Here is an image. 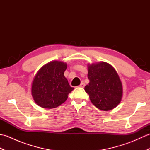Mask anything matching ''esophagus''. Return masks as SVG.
Segmentation results:
<instances>
[{"label": "esophagus", "instance_id": "1", "mask_svg": "<svg viewBox=\"0 0 150 150\" xmlns=\"http://www.w3.org/2000/svg\"><path fill=\"white\" fill-rule=\"evenodd\" d=\"M84 86H85L84 83H82H82L80 84V86H79V87H80V88H84Z\"/></svg>", "mask_w": 150, "mask_h": 150}]
</instances>
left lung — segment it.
<instances>
[{"instance_id":"8db88e82","label":"left lung","mask_w":150,"mask_h":150,"mask_svg":"<svg viewBox=\"0 0 150 150\" xmlns=\"http://www.w3.org/2000/svg\"><path fill=\"white\" fill-rule=\"evenodd\" d=\"M88 85L84 88L95 107L110 111L122 100V84L116 70L110 64L99 62L88 64Z\"/></svg>"}]
</instances>
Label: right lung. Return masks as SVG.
Wrapping results in <instances>:
<instances>
[{
    "label": "right lung",
    "mask_w": 150,
    "mask_h": 150,
    "mask_svg": "<svg viewBox=\"0 0 150 150\" xmlns=\"http://www.w3.org/2000/svg\"><path fill=\"white\" fill-rule=\"evenodd\" d=\"M67 64L53 60L38 71L31 84V95L35 103L43 108L52 109L64 103L74 88L64 77Z\"/></svg>",
    "instance_id": "1"
}]
</instances>
